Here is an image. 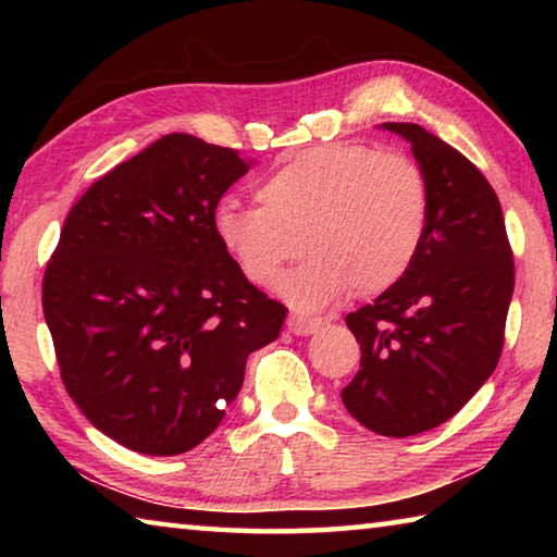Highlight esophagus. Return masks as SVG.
Masks as SVG:
<instances>
[{
  "label": "esophagus",
  "mask_w": 557,
  "mask_h": 557,
  "mask_svg": "<svg viewBox=\"0 0 557 557\" xmlns=\"http://www.w3.org/2000/svg\"><path fill=\"white\" fill-rule=\"evenodd\" d=\"M319 326H322V319L301 317V314H289V317H287V329H289L292 334H297V336L314 334Z\"/></svg>",
  "instance_id": "34e87169"
}]
</instances>
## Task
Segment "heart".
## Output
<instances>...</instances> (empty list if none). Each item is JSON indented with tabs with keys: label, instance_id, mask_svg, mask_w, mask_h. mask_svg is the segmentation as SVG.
Returning a JSON list of instances; mask_svg holds the SVG:
<instances>
[{
	"label": "heart",
	"instance_id": "1",
	"mask_svg": "<svg viewBox=\"0 0 557 557\" xmlns=\"http://www.w3.org/2000/svg\"><path fill=\"white\" fill-rule=\"evenodd\" d=\"M260 206L223 199L211 228L250 282L268 285L299 252H312L277 280L299 309H317L351 287L369 297L412 268L430 221V182L403 152L361 143L305 149L258 184Z\"/></svg>",
	"mask_w": 557,
	"mask_h": 557
}]
</instances>
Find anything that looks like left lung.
I'll use <instances>...</instances> for the list:
<instances>
[{"mask_svg": "<svg viewBox=\"0 0 557 557\" xmlns=\"http://www.w3.org/2000/svg\"><path fill=\"white\" fill-rule=\"evenodd\" d=\"M408 139L430 182V221L403 280L346 317L361 369L342 391L375 435L410 437L447 422L494 373L513 295V252L484 174L412 122H383Z\"/></svg>", "mask_w": 557, "mask_h": 557, "instance_id": "8db88e82", "label": "left lung"}]
</instances>
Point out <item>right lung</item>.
Returning <instances> with one entry per match:
<instances>
[{
    "instance_id": "obj_1",
    "label": "right lung",
    "mask_w": 557,
    "mask_h": 557,
    "mask_svg": "<svg viewBox=\"0 0 557 557\" xmlns=\"http://www.w3.org/2000/svg\"><path fill=\"white\" fill-rule=\"evenodd\" d=\"M248 169L235 149L174 132L100 176L63 223L44 317L65 391L122 447L172 457L201 445L248 356L280 336L285 305L211 228Z\"/></svg>"
}]
</instances>
